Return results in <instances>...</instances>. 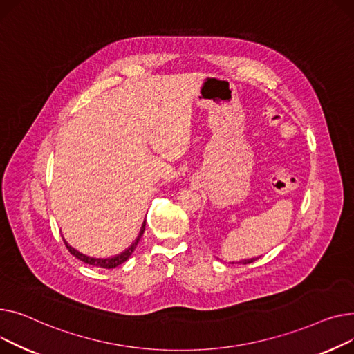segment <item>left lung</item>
Segmentation results:
<instances>
[{
  "instance_id": "8db88e82",
  "label": "left lung",
  "mask_w": 354,
  "mask_h": 354,
  "mask_svg": "<svg viewBox=\"0 0 354 354\" xmlns=\"http://www.w3.org/2000/svg\"><path fill=\"white\" fill-rule=\"evenodd\" d=\"M257 259H259V257H256V259L253 257V259H247V260H240V261H236V263L233 261V263H230V264H248V263H253V261L257 260Z\"/></svg>"
}]
</instances>
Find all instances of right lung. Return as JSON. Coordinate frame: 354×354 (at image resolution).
I'll list each match as a JSON object with an SVG mask.
<instances>
[{"label": "right lung", "mask_w": 354, "mask_h": 354, "mask_svg": "<svg viewBox=\"0 0 354 354\" xmlns=\"http://www.w3.org/2000/svg\"><path fill=\"white\" fill-rule=\"evenodd\" d=\"M144 230H145V221H144L142 225H141V230H140L137 239L134 240V243H133L130 247H127L126 250H124V252L120 253V254H115V256H113V257H106V259L91 257V256H87V254H82L81 252L75 250L74 247H71V245L66 241V239H62V240H64V243H66V245H67V248H68V252H70L75 259H78V260H81V261H84L86 264H90V266H95V267H101V268H114V267H118L120 264H122L124 261H127V260L130 259V256H131L133 252L136 250V247H137L140 239L142 237Z\"/></svg>", "instance_id": "add662e5"}]
</instances>
